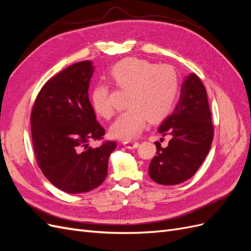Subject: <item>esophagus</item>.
<instances>
[{"mask_svg": "<svg viewBox=\"0 0 251 251\" xmlns=\"http://www.w3.org/2000/svg\"><path fill=\"white\" fill-rule=\"evenodd\" d=\"M124 146L126 149H136V148H138L139 142L136 141V140H125Z\"/></svg>", "mask_w": 251, "mask_h": 251, "instance_id": "34e87169", "label": "esophagus"}]
</instances>
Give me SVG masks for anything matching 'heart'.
<instances>
[{"instance_id": "heart-1", "label": "heart", "mask_w": 251, "mask_h": 251, "mask_svg": "<svg viewBox=\"0 0 251 251\" xmlns=\"http://www.w3.org/2000/svg\"><path fill=\"white\" fill-rule=\"evenodd\" d=\"M116 87L128 93L126 107L110 128V134L119 139H132L143 131L148 120L160 123L168 117L177 102L180 75L172 65H158L147 59L130 57L117 63L111 69ZM93 108L98 115L110 119L115 114L110 87L98 83L91 94Z\"/></svg>"}]
</instances>
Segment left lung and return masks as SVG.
I'll use <instances>...</instances> for the list:
<instances>
[{
    "label": "left lung",
    "mask_w": 251,
    "mask_h": 251,
    "mask_svg": "<svg viewBox=\"0 0 251 251\" xmlns=\"http://www.w3.org/2000/svg\"><path fill=\"white\" fill-rule=\"evenodd\" d=\"M158 132L163 137L170 136L171 140L166 148L155 142L156 156L149 166L151 180L175 185L191 179L206 158L214 139L206 89L198 75L193 73L185 78L176 109Z\"/></svg>",
    "instance_id": "obj_1"
}]
</instances>
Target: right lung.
<instances>
[{
	"mask_svg": "<svg viewBox=\"0 0 251 251\" xmlns=\"http://www.w3.org/2000/svg\"><path fill=\"white\" fill-rule=\"evenodd\" d=\"M94 68L90 60L75 63L50 78L37 94L30 114L37 165L51 183L68 194L100 186L116 142L102 140L104 128L96 120L89 100Z\"/></svg>",
	"mask_w": 251,
	"mask_h": 251,
	"instance_id": "obj_1",
	"label": "right lung"
}]
</instances>
